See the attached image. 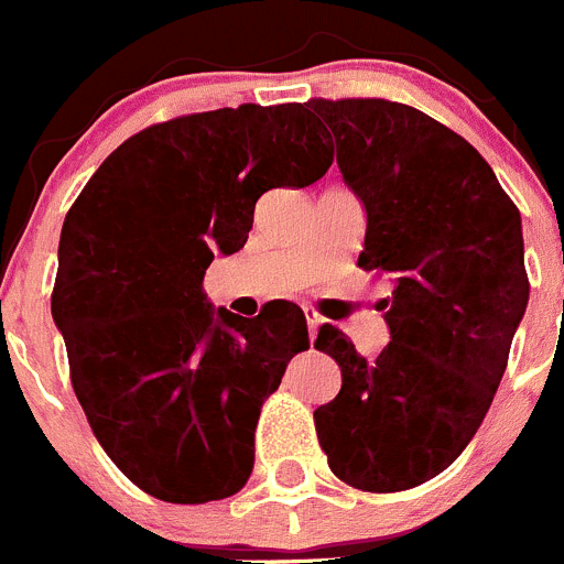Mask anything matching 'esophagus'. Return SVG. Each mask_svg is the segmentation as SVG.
<instances>
[{"mask_svg": "<svg viewBox=\"0 0 564 564\" xmlns=\"http://www.w3.org/2000/svg\"><path fill=\"white\" fill-rule=\"evenodd\" d=\"M303 314H305V322H308V336H311V341H314V336H316V327L322 325V316L316 314V311L311 308V305H303Z\"/></svg>", "mask_w": 564, "mask_h": 564, "instance_id": "34e87169", "label": "esophagus"}]
</instances>
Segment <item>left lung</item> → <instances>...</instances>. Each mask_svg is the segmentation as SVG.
Here are the masks:
<instances>
[{
	"label": "left lung",
	"mask_w": 564,
	"mask_h": 564,
	"mask_svg": "<svg viewBox=\"0 0 564 564\" xmlns=\"http://www.w3.org/2000/svg\"><path fill=\"white\" fill-rule=\"evenodd\" d=\"M308 107L364 200L358 267L393 278L377 358L319 327L341 391L314 410L316 435L341 482L397 494L449 468L494 402L529 303L521 215L479 151L430 115L386 98Z\"/></svg>",
	"instance_id": "1"
}]
</instances>
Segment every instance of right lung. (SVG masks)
Here are the masks:
<instances>
[{
  "label": "right lung",
  "mask_w": 564,
  "mask_h": 564,
  "mask_svg": "<svg viewBox=\"0 0 564 564\" xmlns=\"http://www.w3.org/2000/svg\"><path fill=\"white\" fill-rule=\"evenodd\" d=\"M333 165L308 104L182 115L101 162L59 234L52 316L70 386L109 460L140 490L206 505L245 488L264 399L308 349L294 303L212 308L215 253L248 242L256 200Z\"/></svg>",
  "instance_id": "1"
}]
</instances>
